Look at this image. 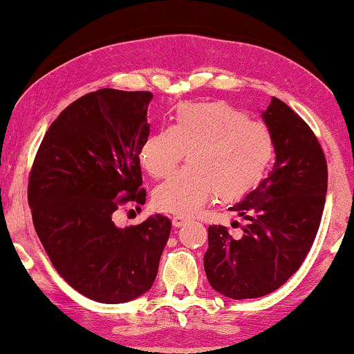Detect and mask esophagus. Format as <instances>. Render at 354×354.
I'll return each instance as SVG.
<instances>
[{"instance_id": "obj_1", "label": "esophagus", "mask_w": 354, "mask_h": 354, "mask_svg": "<svg viewBox=\"0 0 354 354\" xmlns=\"http://www.w3.org/2000/svg\"><path fill=\"white\" fill-rule=\"evenodd\" d=\"M188 222V217H183V216H174L172 217V225L176 227V229H178V227L185 225Z\"/></svg>"}]
</instances>
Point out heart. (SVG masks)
I'll return each instance as SVG.
<instances>
[{
  "instance_id": "b5f03b06",
  "label": "heart",
  "mask_w": 354,
  "mask_h": 354,
  "mask_svg": "<svg viewBox=\"0 0 354 354\" xmlns=\"http://www.w3.org/2000/svg\"><path fill=\"white\" fill-rule=\"evenodd\" d=\"M185 154L190 167L153 193L158 209L178 216L193 214L214 195L234 203L253 192L272 162L274 138L264 124L225 103H185L171 127L143 140L140 162L151 177L164 178Z\"/></svg>"
}]
</instances>
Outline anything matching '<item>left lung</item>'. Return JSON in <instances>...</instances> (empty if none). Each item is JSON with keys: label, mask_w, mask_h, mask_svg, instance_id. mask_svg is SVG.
Returning a JSON list of instances; mask_svg holds the SVG:
<instances>
[{"label": "left lung", "mask_w": 354, "mask_h": 354, "mask_svg": "<svg viewBox=\"0 0 354 354\" xmlns=\"http://www.w3.org/2000/svg\"><path fill=\"white\" fill-rule=\"evenodd\" d=\"M261 118L274 138V167L229 207L248 222L239 239L224 225L207 229L206 277L216 292L232 299L264 297L297 272L326 205L327 162L309 125L274 96Z\"/></svg>", "instance_id": "obj_1"}]
</instances>
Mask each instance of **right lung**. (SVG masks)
Segmentation results:
<instances>
[{"mask_svg":"<svg viewBox=\"0 0 354 354\" xmlns=\"http://www.w3.org/2000/svg\"><path fill=\"white\" fill-rule=\"evenodd\" d=\"M153 93L101 88L67 106L50 125L33 161L28 205L37 235L62 279L98 303L147 293L171 234L149 216L120 229L119 205H145L140 148L149 135Z\"/></svg>","mask_w":354,"mask_h":354,"instance_id":"obj_1","label":"right lung"}]
</instances>
